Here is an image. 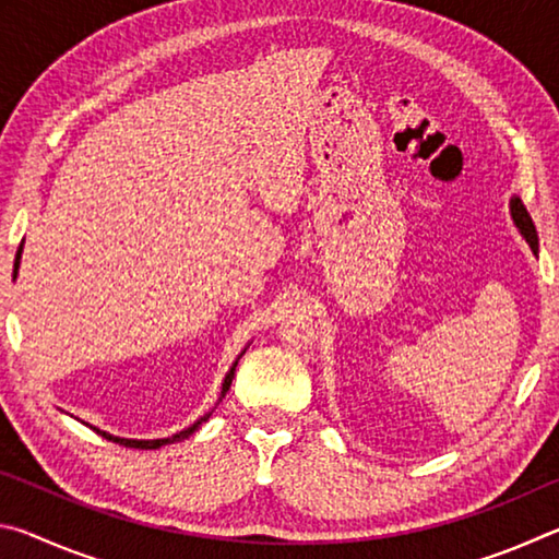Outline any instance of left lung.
Here are the masks:
<instances>
[{
  "instance_id": "left-lung-1",
  "label": "left lung",
  "mask_w": 559,
  "mask_h": 559,
  "mask_svg": "<svg viewBox=\"0 0 559 559\" xmlns=\"http://www.w3.org/2000/svg\"><path fill=\"white\" fill-rule=\"evenodd\" d=\"M513 219H515V224H518V229L523 231V236L527 239L530 249L537 251V231H535V224H533V219H530V214H527V210H525L523 202H520V200H513Z\"/></svg>"
}]
</instances>
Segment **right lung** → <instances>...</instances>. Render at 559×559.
I'll list each match as a JSON object with an SVG mask.
<instances>
[{
  "instance_id": "1",
  "label": "right lung",
  "mask_w": 559,
  "mask_h": 559,
  "mask_svg": "<svg viewBox=\"0 0 559 559\" xmlns=\"http://www.w3.org/2000/svg\"><path fill=\"white\" fill-rule=\"evenodd\" d=\"M19 259H22V246H19V251H16V261H14V276H16V269H19ZM234 370H236V362H234V367L229 370V374L224 377V384H222V396L229 392V386H231V380H234ZM202 421H206V416L204 419H200V421H194L192 427L189 429H185V431H179V433H175V437H169V439H150V441H138V439H120V437H110V433H106V431H100V429H96L103 439H110V441H116V443H120V447H128V449H159V447H165V443H175V441H182V439H187L189 433H194L197 429L202 427ZM93 429V427H91Z\"/></svg>"
}]
</instances>
